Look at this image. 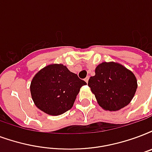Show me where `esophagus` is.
Instances as JSON below:
<instances>
[{
    "mask_svg": "<svg viewBox=\"0 0 152 152\" xmlns=\"http://www.w3.org/2000/svg\"><path fill=\"white\" fill-rule=\"evenodd\" d=\"M88 79H89V76H87L86 78L84 79V80H85V82H86V83H88Z\"/></svg>",
    "mask_w": 152,
    "mask_h": 152,
    "instance_id": "34e87169",
    "label": "esophagus"
}]
</instances>
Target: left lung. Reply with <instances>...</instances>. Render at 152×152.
Segmentation results:
<instances>
[{
    "instance_id": "1",
    "label": "left lung",
    "mask_w": 152,
    "mask_h": 152,
    "mask_svg": "<svg viewBox=\"0 0 152 152\" xmlns=\"http://www.w3.org/2000/svg\"><path fill=\"white\" fill-rule=\"evenodd\" d=\"M95 72L88 84L102 108L118 111L130 103L137 88V80L132 72L120 64L104 62Z\"/></svg>"
}]
</instances>
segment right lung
<instances>
[{
    "mask_svg": "<svg viewBox=\"0 0 152 152\" xmlns=\"http://www.w3.org/2000/svg\"><path fill=\"white\" fill-rule=\"evenodd\" d=\"M87 83L63 64H50L39 71L30 86L36 106L51 115L71 109L80 89Z\"/></svg>",
    "mask_w": 152,
    "mask_h": 152,
    "instance_id": "obj_1",
    "label": "right lung"
}]
</instances>
